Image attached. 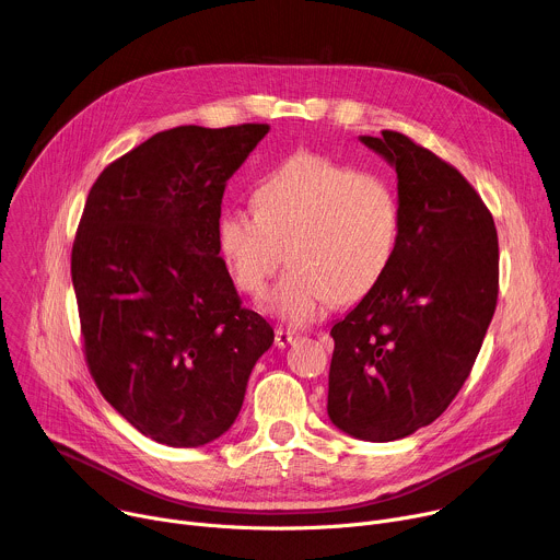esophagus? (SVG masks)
Listing matches in <instances>:
<instances>
[{"mask_svg":"<svg viewBox=\"0 0 560 560\" xmlns=\"http://www.w3.org/2000/svg\"><path fill=\"white\" fill-rule=\"evenodd\" d=\"M294 339H296V337H294L292 332H288V330H281V328H279V330L275 332V346H277V348H288Z\"/></svg>","mask_w":560,"mask_h":560,"instance_id":"esophagus-1","label":"esophagus"}]
</instances>
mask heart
Here are the masks:
<instances>
[{"label": "heart", "instance_id": "heart-1", "mask_svg": "<svg viewBox=\"0 0 560 560\" xmlns=\"http://www.w3.org/2000/svg\"><path fill=\"white\" fill-rule=\"evenodd\" d=\"M255 206L217 217V248L234 285L261 296L288 248L290 272L266 310L290 328L318 322L339 301L354 303L385 277L401 234L392 186L374 175L296 152L255 190Z\"/></svg>", "mask_w": 560, "mask_h": 560}]
</instances>
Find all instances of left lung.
Instances as JSON below:
<instances>
[{
  "instance_id": "obj_1",
  "label": "left lung",
  "mask_w": 560,
  "mask_h": 560,
  "mask_svg": "<svg viewBox=\"0 0 560 560\" xmlns=\"http://www.w3.org/2000/svg\"><path fill=\"white\" fill-rule=\"evenodd\" d=\"M396 171L401 234L381 283L330 330L328 417L387 443L439 419L483 346L499 296V238L467 179L401 132L361 135Z\"/></svg>"
}]
</instances>
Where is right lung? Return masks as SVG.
Wrapping results in <instances>:
<instances>
[{
	"mask_svg": "<svg viewBox=\"0 0 560 560\" xmlns=\"http://www.w3.org/2000/svg\"><path fill=\"white\" fill-rule=\"evenodd\" d=\"M266 124L156 132L91 188L72 246V288L91 374L143 436L199 447L230 430L272 346L242 307L217 248L225 182Z\"/></svg>",
	"mask_w": 560,
	"mask_h": 560,
	"instance_id": "add662e5",
	"label": "right lung"
}]
</instances>
